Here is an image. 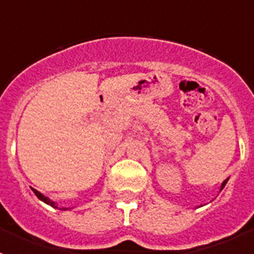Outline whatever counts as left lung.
I'll return each instance as SVG.
<instances>
[{
	"label": "left lung",
	"instance_id": "obj_1",
	"mask_svg": "<svg viewBox=\"0 0 254 254\" xmlns=\"http://www.w3.org/2000/svg\"><path fill=\"white\" fill-rule=\"evenodd\" d=\"M228 181H229V178H226L225 181H224L223 183H221V186H220V192H221V190H223V188L225 187V185H226V183H228ZM201 206H202V205H201ZM201 206H198V207H201Z\"/></svg>",
	"mask_w": 254,
	"mask_h": 254
}]
</instances>
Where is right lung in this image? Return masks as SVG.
<instances>
[{
    "label": "right lung",
    "mask_w": 254,
    "mask_h": 254,
    "mask_svg": "<svg viewBox=\"0 0 254 254\" xmlns=\"http://www.w3.org/2000/svg\"><path fill=\"white\" fill-rule=\"evenodd\" d=\"M31 190H33V192H34V193H35V196H37L38 198L40 199V201H43L44 203H47V205L52 206V207H55V208H60V207H58V205H57V203L55 202V201H52L51 198H48V197H47V196H44V194H42V193H40L39 190H34V188H31ZM60 210H64V211H66V210H71V208L62 207V208H60Z\"/></svg>",
    "instance_id": "right-lung-1"
}]
</instances>
